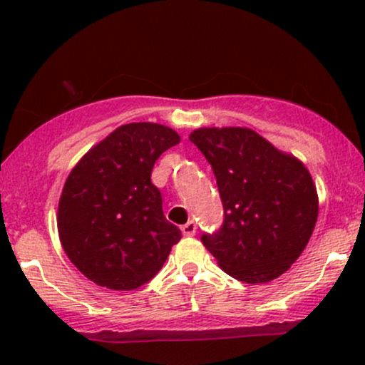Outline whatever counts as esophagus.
I'll use <instances>...</instances> for the list:
<instances>
[{
	"label": "esophagus",
	"instance_id": "34e87169",
	"mask_svg": "<svg viewBox=\"0 0 365 365\" xmlns=\"http://www.w3.org/2000/svg\"><path fill=\"white\" fill-rule=\"evenodd\" d=\"M195 232H197V223H195V221L190 220V221H187V223L182 226V233L185 237H194Z\"/></svg>",
	"mask_w": 365,
	"mask_h": 365
}]
</instances>
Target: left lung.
Wrapping results in <instances>:
<instances>
[{
    "instance_id": "8db88e82",
    "label": "left lung",
    "mask_w": 365,
    "mask_h": 365,
    "mask_svg": "<svg viewBox=\"0 0 365 365\" xmlns=\"http://www.w3.org/2000/svg\"><path fill=\"white\" fill-rule=\"evenodd\" d=\"M188 139L211 165L225 211L220 228L200 237L204 247L238 282L282 276L317 221L309 170L249 128H199Z\"/></svg>"
}]
</instances>
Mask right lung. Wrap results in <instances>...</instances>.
Wrapping results in <instances>:
<instances>
[{
  "mask_svg": "<svg viewBox=\"0 0 365 365\" xmlns=\"http://www.w3.org/2000/svg\"><path fill=\"white\" fill-rule=\"evenodd\" d=\"M178 142V133L163 125H121L66 178L58 233L70 261L94 283L135 290L156 276L182 238L150 182L154 163Z\"/></svg>",
  "mask_w": 365,
  "mask_h": 365,
  "instance_id": "right-lung-1",
  "label": "right lung"
}]
</instances>
